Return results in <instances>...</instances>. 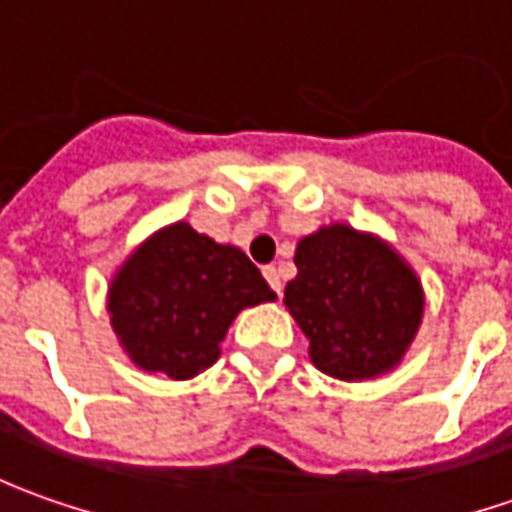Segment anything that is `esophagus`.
Returning a JSON list of instances; mask_svg holds the SVG:
<instances>
[{"label": "esophagus", "instance_id": "1", "mask_svg": "<svg viewBox=\"0 0 512 512\" xmlns=\"http://www.w3.org/2000/svg\"><path fill=\"white\" fill-rule=\"evenodd\" d=\"M265 279H267V285H270V290L273 293H282V279H279V270L273 265H267L265 267Z\"/></svg>", "mask_w": 512, "mask_h": 512}]
</instances>
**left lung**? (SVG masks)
Returning a JSON list of instances; mask_svg holds the SVG:
<instances>
[{"instance_id":"obj_1","label":"left lung","mask_w":512,"mask_h":512,"mask_svg":"<svg viewBox=\"0 0 512 512\" xmlns=\"http://www.w3.org/2000/svg\"><path fill=\"white\" fill-rule=\"evenodd\" d=\"M285 305L310 339L313 364L344 382L399 364L422 322V285L390 247L347 225L322 227L296 247Z\"/></svg>"}]
</instances>
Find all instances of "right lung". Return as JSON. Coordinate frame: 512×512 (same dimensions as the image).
I'll return each instance as SVG.
<instances>
[{"label":"right lung","instance_id":"1","mask_svg":"<svg viewBox=\"0 0 512 512\" xmlns=\"http://www.w3.org/2000/svg\"><path fill=\"white\" fill-rule=\"evenodd\" d=\"M259 267L239 247L179 222L139 247L110 285L116 336L142 370L190 379L219 359L242 307L273 302Z\"/></svg>","mask_w":512,"mask_h":512}]
</instances>
